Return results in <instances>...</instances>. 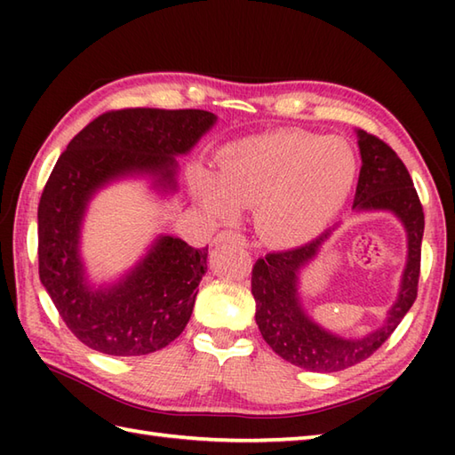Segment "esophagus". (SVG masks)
Listing matches in <instances>:
<instances>
[{
  "mask_svg": "<svg viewBox=\"0 0 455 455\" xmlns=\"http://www.w3.org/2000/svg\"><path fill=\"white\" fill-rule=\"evenodd\" d=\"M215 243H236L240 246H246V238L236 230H222L215 236Z\"/></svg>",
  "mask_w": 455,
  "mask_h": 455,
  "instance_id": "34e87169",
  "label": "esophagus"
}]
</instances>
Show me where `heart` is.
I'll use <instances>...</instances> for the list:
<instances>
[{
    "label": "heart",
    "mask_w": 455,
    "mask_h": 455,
    "mask_svg": "<svg viewBox=\"0 0 455 455\" xmlns=\"http://www.w3.org/2000/svg\"><path fill=\"white\" fill-rule=\"evenodd\" d=\"M357 160L347 140L308 131H277L230 142L219 152L217 178L193 176V189L217 219L256 207V227L267 243L301 244L336 215L355 180Z\"/></svg>",
    "instance_id": "b5f03b06"
}]
</instances>
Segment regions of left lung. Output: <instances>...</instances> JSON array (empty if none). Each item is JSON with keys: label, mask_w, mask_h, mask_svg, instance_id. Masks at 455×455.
Returning <instances> with one entry per match:
<instances>
[{"label": "left lung", "mask_w": 455, "mask_h": 455, "mask_svg": "<svg viewBox=\"0 0 455 455\" xmlns=\"http://www.w3.org/2000/svg\"><path fill=\"white\" fill-rule=\"evenodd\" d=\"M357 139L362 170L357 178L354 209L395 212L407 228L409 238V258L399 299L391 307L385 324L360 340H344L323 331L303 313L297 295V272L315 258L318 246L331 236V230L305 246L269 252L252 267V295L256 299L259 332L277 355L308 371H342L367 360L395 332L419 293L424 233V211L419 193L412 186L407 166L387 142L365 131H357Z\"/></svg>", "instance_id": "left-lung-1"}]
</instances>
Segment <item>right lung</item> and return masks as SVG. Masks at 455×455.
I'll list each match as a JSON object with an SVG mask.
<instances>
[{
  "instance_id": "right-lung-1",
  "label": "right lung",
  "mask_w": 455,
  "mask_h": 455,
  "mask_svg": "<svg viewBox=\"0 0 455 455\" xmlns=\"http://www.w3.org/2000/svg\"><path fill=\"white\" fill-rule=\"evenodd\" d=\"M215 119L203 109L108 111L58 158L38 201V275L70 332L92 350L144 355L176 340L207 272V248L160 236L124 282L93 291L78 256L85 203L105 181L131 172L156 173L170 186L173 156L191 150Z\"/></svg>"
}]
</instances>
